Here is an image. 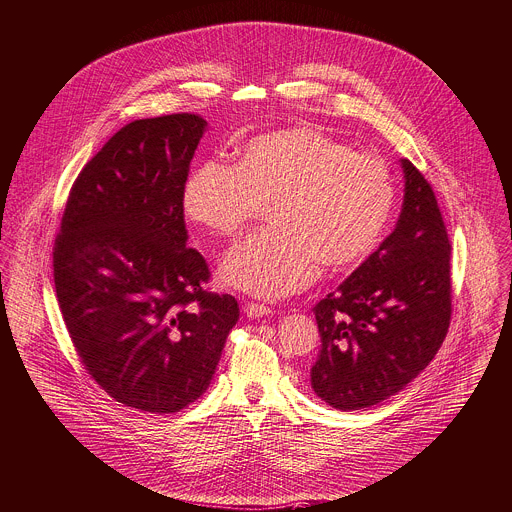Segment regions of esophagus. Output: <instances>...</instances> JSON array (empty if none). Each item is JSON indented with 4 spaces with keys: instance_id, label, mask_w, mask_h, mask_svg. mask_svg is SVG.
<instances>
[{
    "instance_id": "1",
    "label": "esophagus",
    "mask_w": 512,
    "mask_h": 512,
    "mask_svg": "<svg viewBox=\"0 0 512 512\" xmlns=\"http://www.w3.org/2000/svg\"><path fill=\"white\" fill-rule=\"evenodd\" d=\"M273 309L265 303H255V301H247L245 307H243V313L247 317H263V315H269Z\"/></svg>"
}]
</instances>
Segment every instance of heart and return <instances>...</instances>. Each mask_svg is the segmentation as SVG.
I'll return each instance as SVG.
<instances>
[{"label": "heart", "mask_w": 512, "mask_h": 512, "mask_svg": "<svg viewBox=\"0 0 512 512\" xmlns=\"http://www.w3.org/2000/svg\"><path fill=\"white\" fill-rule=\"evenodd\" d=\"M269 205L271 225L237 245L223 279L259 297H279L311 283L321 265L346 273L382 241L396 207L386 160L295 126L247 140L237 164L205 160L183 185L189 221L233 239Z\"/></svg>", "instance_id": "obj_1"}]
</instances>
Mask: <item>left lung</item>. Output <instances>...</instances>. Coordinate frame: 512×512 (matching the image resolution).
<instances>
[{"label":"left lung","mask_w":512,"mask_h":512,"mask_svg":"<svg viewBox=\"0 0 512 512\" xmlns=\"http://www.w3.org/2000/svg\"><path fill=\"white\" fill-rule=\"evenodd\" d=\"M396 229L315 307L311 388L337 410L370 408L412 382L450 327V239L430 183L408 160Z\"/></svg>","instance_id":"left-lung-1"}]
</instances>
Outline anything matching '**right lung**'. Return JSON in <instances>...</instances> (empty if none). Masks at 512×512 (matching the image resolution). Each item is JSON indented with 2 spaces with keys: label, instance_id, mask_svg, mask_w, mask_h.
Listing matches in <instances>:
<instances>
[{
  "label": "right lung",
  "instance_id": "right-lung-1",
  "mask_svg": "<svg viewBox=\"0 0 512 512\" xmlns=\"http://www.w3.org/2000/svg\"><path fill=\"white\" fill-rule=\"evenodd\" d=\"M207 122L179 112L122 126L82 168L54 241L74 350L116 402L173 414L211 384L239 319L187 247L183 185Z\"/></svg>",
  "mask_w": 512,
  "mask_h": 512
}]
</instances>
